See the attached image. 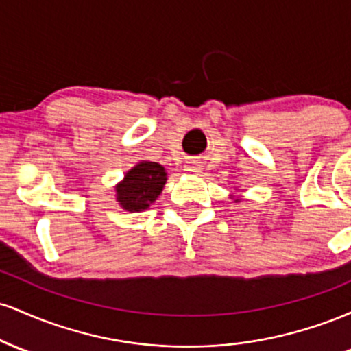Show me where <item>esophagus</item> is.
I'll use <instances>...</instances> for the list:
<instances>
[{
    "instance_id": "1",
    "label": "esophagus",
    "mask_w": 351,
    "mask_h": 351,
    "mask_svg": "<svg viewBox=\"0 0 351 351\" xmlns=\"http://www.w3.org/2000/svg\"><path fill=\"white\" fill-rule=\"evenodd\" d=\"M184 168H186V171H189V173H199L201 171V165H199V162H196V160L188 162Z\"/></svg>"
}]
</instances>
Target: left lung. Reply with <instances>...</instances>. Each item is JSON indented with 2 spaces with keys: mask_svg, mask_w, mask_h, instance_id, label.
Instances as JSON below:
<instances>
[{
  "mask_svg": "<svg viewBox=\"0 0 351 351\" xmlns=\"http://www.w3.org/2000/svg\"><path fill=\"white\" fill-rule=\"evenodd\" d=\"M229 196H231V199H234V203H237V201H239L241 198H239V196H234V195H229Z\"/></svg>",
  "mask_w": 351,
  "mask_h": 351,
  "instance_id": "obj_1",
  "label": "left lung"
}]
</instances>
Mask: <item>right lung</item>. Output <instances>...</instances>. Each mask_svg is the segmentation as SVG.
Returning a JSON list of instances; mask_svg holds the SVG:
<instances>
[{"mask_svg":"<svg viewBox=\"0 0 351 351\" xmlns=\"http://www.w3.org/2000/svg\"><path fill=\"white\" fill-rule=\"evenodd\" d=\"M168 173L160 163L142 160L115 184V199L128 213H142L162 195Z\"/></svg>","mask_w":351,"mask_h":351,"instance_id":"obj_1","label":"right lung"}]
</instances>
